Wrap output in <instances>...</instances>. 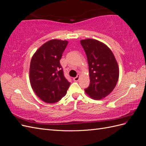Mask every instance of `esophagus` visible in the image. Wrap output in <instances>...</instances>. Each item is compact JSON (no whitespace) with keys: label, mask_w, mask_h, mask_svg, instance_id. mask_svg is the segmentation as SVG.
<instances>
[{"label":"esophagus","mask_w":146,"mask_h":146,"mask_svg":"<svg viewBox=\"0 0 146 146\" xmlns=\"http://www.w3.org/2000/svg\"><path fill=\"white\" fill-rule=\"evenodd\" d=\"M79 79H80V75H79V74H78V75H77L76 77L74 78L73 80H74V81H78L79 80Z\"/></svg>","instance_id":"1"}]
</instances>
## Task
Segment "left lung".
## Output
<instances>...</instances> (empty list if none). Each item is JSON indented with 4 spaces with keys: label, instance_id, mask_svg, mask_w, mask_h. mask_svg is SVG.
<instances>
[{
    "label": "left lung",
    "instance_id": "obj_1",
    "mask_svg": "<svg viewBox=\"0 0 146 146\" xmlns=\"http://www.w3.org/2000/svg\"><path fill=\"white\" fill-rule=\"evenodd\" d=\"M89 66L90 83L84 90L92 99L99 100L113 91L119 78V67L111 50L98 40H81Z\"/></svg>",
    "mask_w": 146,
    "mask_h": 146
}]
</instances>
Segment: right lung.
<instances>
[{
  "label": "right lung",
  "instance_id": "obj_1",
  "mask_svg": "<svg viewBox=\"0 0 146 146\" xmlns=\"http://www.w3.org/2000/svg\"><path fill=\"white\" fill-rule=\"evenodd\" d=\"M68 43L51 40L40 46L32 58L30 84L36 96L45 103L58 102L65 96L70 85L60 63Z\"/></svg>",
  "mask_w": 146,
  "mask_h": 146
}]
</instances>
